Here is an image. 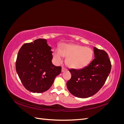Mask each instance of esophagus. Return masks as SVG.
Instances as JSON below:
<instances>
[{
	"label": "esophagus",
	"mask_w": 124,
	"mask_h": 124,
	"mask_svg": "<svg viewBox=\"0 0 124 124\" xmlns=\"http://www.w3.org/2000/svg\"><path fill=\"white\" fill-rule=\"evenodd\" d=\"M67 69L66 68H65V67H62V72H65V71H67Z\"/></svg>",
	"instance_id": "34e87169"
}]
</instances>
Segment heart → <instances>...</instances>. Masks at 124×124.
<instances>
[{"label": "heart", "mask_w": 124, "mask_h": 124, "mask_svg": "<svg viewBox=\"0 0 124 124\" xmlns=\"http://www.w3.org/2000/svg\"><path fill=\"white\" fill-rule=\"evenodd\" d=\"M53 55L55 61L61 62L62 57H66L67 65L71 68L81 69L88 66L92 61L93 52L89 47L78 44L63 43L59 50L56 48Z\"/></svg>", "instance_id": "obj_1"}]
</instances>
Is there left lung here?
I'll return each instance as SVG.
<instances>
[{
	"mask_svg": "<svg viewBox=\"0 0 124 124\" xmlns=\"http://www.w3.org/2000/svg\"><path fill=\"white\" fill-rule=\"evenodd\" d=\"M95 58L81 69H69L71 78L67 87L74 96L81 98L91 97L102 87L109 75L111 63L106 51L94 47Z\"/></svg>",
	"mask_w": 124,
	"mask_h": 124,
	"instance_id": "1",
	"label": "left lung"
}]
</instances>
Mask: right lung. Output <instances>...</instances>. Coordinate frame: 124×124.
<instances>
[{
	"instance_id": "obj_1",
	"label": "right lung",
	"mask_w": 124,
	"mask_h": 124,
	"mask_svg": "<svg viewBox=\"0 0 124 124\" xmlns=\"http://www.w3.org/2000/svg\"><path fill=\"white\" fill-rule=\"evenodd\" d=\"M52 48L44 39L25 43L21 47L16 61V71L22 84L28 91L41 93L49 89L62 67L52 62Z\"/></svg>"
}]
</instances>
